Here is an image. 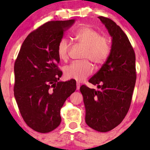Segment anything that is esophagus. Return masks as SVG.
Wrapping results in <instances>:
<instances>
[{
	"label": "esophagus",
	"mask_w": 150,
	"mask_h": 150,
	"mask_svg": "<svg viewBox=\"0 0 150 150\" xmlns=\"http://www.w3.org/2000/svg\"><path fill=\"white\" fill-rule=\"evenodd\" d=\"M80 87H81L80 83H79V82H76V89L79 90L80 89Z\"/></svg>",
	"instance_id": "1"
}]
</instances>
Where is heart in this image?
I'll return each instance as SVG.
<instances>
[{
	"mask_svg": "<svg viewBox=\"0 0 150 150\" xmlns=\"http://www.w3.org/2000/svg\"><path fill=\"white\" fill-rule=\"evenodd\" d=\"M74 38L79 44L85 47L84 59H89L96 65H100L105 62L110 52V46L107 39L100 35V33L90 27L82 26L74 33ZM70 50V43L67 39L62 38L57 46V54L59 59L66 61ZM93 67L88 61L74 62L65 67L64 75L68 79L82 81L93 72Z\"/></svg>",
	"mask_w": 150,
	"mask_h": 150,
	"instance_id": "heart-1",
	"label": "heart"
}]
</instances>
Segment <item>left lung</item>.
I'll return each mask as SVG.
<instances>
[{
	"label": "left lung",
	"mask_w": 150,
	"mask_h": 150,
	"mask_svg": "<svg viewBox=\"0 0 150 150\" xmlns=\"http://www.w3.org/2000/svg\"><path fill=\"white\" fill-rule=\"evenodd\" d=\"M112 38L105 63L89 82L98 90L82 85L80 91L85 107V122L105 132L117 126L128 112L136 83L135 54L125 33L109 18L99 16Z\"/></svg>",
	"instance_id": "left-lung-1"
}]
</instances>
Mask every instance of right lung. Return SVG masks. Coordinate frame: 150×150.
<instances>
[{
  "instance_id": "1",
  "label": "right lung",
  "mask_w": 150,
  "mask_h": 150,
  "mask_svg": "<svg viewBox=\"0 0 150 150\" xmlns=\"http://www.w3.org/2000/svg\"><path fill=\"white\" fill-rule=\"evenodd\" d=\"M75 20L48 22L28 35L14 64V96L30 128L46 133L61 122L60 109L76 91V81H59L57 46Z\"/></svg>"
}]
</instances>
